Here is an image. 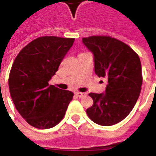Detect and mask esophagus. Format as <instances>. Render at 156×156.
Wrapping results in <instances>:
<instances>
[{
    "label": "esophagus",
    "instance_id": "obj_1",
    "mask_svg": "<svg viewBox=\"0 0 156 156\" xmlns=\"http://www.w3.org/2000/svg\"><path fill=\"white\" fill-rule=\"evenodd\" d=\"M86 95L85 93H83V92H76V95H77V96H78V97H79V98L83 97V96H84V95Z\"/></svg>",
    "mask_w": 156,
    "mask_h": 156
}]
</instances>
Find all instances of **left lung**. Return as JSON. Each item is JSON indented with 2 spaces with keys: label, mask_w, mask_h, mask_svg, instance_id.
Listing matches in <instances>:
<instances>
[{
  "label": "left lung",
  "mask_w": 156,
  "mask_h": 156,
  "mask_svg": "<svg viewBox=\"0 0 156 156\" xmlns=\"http://www.w3.org/2000/svg\"><path fill=\"white\" fill-rule=\"evenodd\" d=\"M94 54L95 72L108 79L105 93H90L93 105L87 109L95 123L110 126L119 123L132 111L143 85L139 56L129 45L108 35L83 38Z\"/></svg>",
  "instance_id": "obj_1"
}]
</instances>
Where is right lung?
Here are the masks:
<instances>
[{
    "label": "right lung",
    "instance_id": "1",
    "mask_svg": "<svg viewBox=\"0 0 156 156\" xmlns=\"http://www.w3.org/2000/svg\"><path fill=\"white\" fill-rule=\"evenodd\" d=\"M73 38L41 36L26 45L16 56L9 87L16 109L29 125L50 129L63 119L73 93L48 81L72 47Z\"/></svg>",
    "mask_w": 156,
    "mask_h": 156
}]
</instances>
